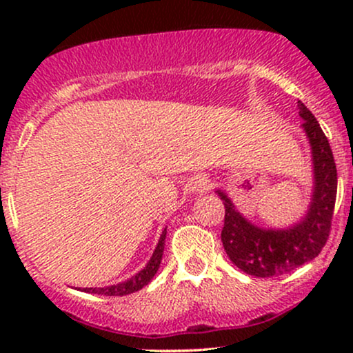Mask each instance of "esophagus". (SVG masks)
I'll use <instances>...</instances> for the list:
<instances>
[{"mask_svg":"<svg viewBox=\"0 0 353 353\" xmlns=\"http://www.w3.org/2000/svg\"><path fill=\"white\" fill-rule=\"evenodd\" d=\"M209 181L208 179H201L199 182H197V190H201V192H202V190H208L209 189Z\"/></svg>","mask_w":353,"mask_h":353,"instance_id":"1","label":"esophagus"}]
</instances>
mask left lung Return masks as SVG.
<instances>
[{
    "label": "left lung",
    "instance_id": "left-lung-1",
    "mask_svg": "<svg viewBox=\"0 0 353 353\" xmlns=\"http://www.w3.org/2000/svg\"><path fill=\"white\" fill-rule=\"evenodd\" d=\"M299 114L303 131L309 137L314 157V199L305 219L290 229H261L237 212L224 192L225 216L221 239L225 254L234 265L254 277H275L297 269L322 252L330 236L337 197V168L329 139L319 121L299 101Z\"/></svg>",
    "mask_w": 353,
    "mask_h": 353
}]
</instances>
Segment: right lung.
Here are the masks:
<instances>
[{
    "label": "right lung",
    "instance_id": "right-lung-1",
    "mask_svg": "<svg viewBox=\"0 0 353 353\" xmlns=\"http://www.w3.org/2000/svg\"><path fill=\"white\" fill-rule=\"evenodd\" d=\"M164 241H165V229L164 232L161 234L159 244H157L156 250H154L149 264L145 265L139 274H136L134 277L129 279V281L116 283V285H111V287H101V289H83V290L84 292H91L98 295H109V297H111V295L112 297H123V295H129L132 292H137V290H141L144 285H148V283L151 282V279L156 275L157 269H159L161 261H163Z\"/></svg>",
    "mask_w": 353,
    "mask_h": 353
}]
</instances>
